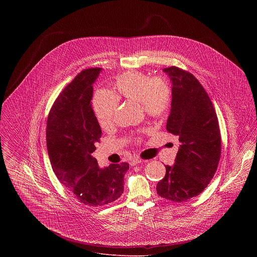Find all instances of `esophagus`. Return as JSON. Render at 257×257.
<instances>
[{"label":"esophagus","instance_id":"esophagus-1","mask_svg":"<svg viewBox=\"0 0 257 257\" xmlns=\"http://www.w3.org/2000/svg\"><path fill=\"white\" fill-rule=\"evenodd\" d=\"M143 162H144V160L141 159V158H139V157H135V158H132V159H131V165H132V166H135V165L140 164V163H143Z\"/></svg>","mask_w":257,"mask_h":257}]
</instances>
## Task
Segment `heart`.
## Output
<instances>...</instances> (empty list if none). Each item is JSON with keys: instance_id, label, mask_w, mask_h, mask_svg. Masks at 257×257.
Segmentation results:
<instances>
[{"instance_id": "heart-1", "label": "heart", "mask_w": 257, "mask_h": 257, "mask_svg": "<svg viewBox=\"0 0 257 257\" xmlns=\"http://www.w3.org/2000/svg\"><path fill=\"white\" fill-rule=\"evenodd\" d=\"M115 93L99 90L93 99V108L102 128L113 121L118 99L140 103L142 110L151 117L163 116L170 106L171 89L162 77L149 78L147 74L128 71L119 75L114 81Z\"/></svg>"}]
</instances>
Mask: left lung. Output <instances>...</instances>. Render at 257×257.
I'll list each match as a JSON object with an SVG mask.
<instances>
[{"mask_svg":"<svg viewBox=\"0 0 257 257\" xmlns=\"http://www.w3.org/2000/svg\"><path fill=\"white\" fill-rule=\"evenodd\" d=\"M172 83L167 132L181 143L173 166L156 186L158 195L173 202L198 196L214 177L220 158V133L213 103L200 82L182 69L164 68Z\"/></svg>","mask_w":257,"mask_h":257,"instance_id":"obj_1","label":"left lung"}]
</instances>
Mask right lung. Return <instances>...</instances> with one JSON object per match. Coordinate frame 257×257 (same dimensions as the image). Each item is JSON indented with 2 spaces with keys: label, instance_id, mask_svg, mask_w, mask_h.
Wrapping results in <instances>:
<instances>
[{
  "label": "right lung",
  "instance_id": "obj_1",
  "mask_svg": "<svg viewBox=\"0 0 257 257\" xmlns=\"http://www.w3.org/2000/svg\"><path fill=\"white\" fill-rule=\"evenodd\" d=\"M102 68L78 74L55 100L46 125V147L53 172L74 198L90 207L110 204L123 193L128 163L100 168L92 156L101 126L92 109L93 84Z\"/></svg>",
  "mask_w": 257,
  "mask_h": 257
}]
</instances>
